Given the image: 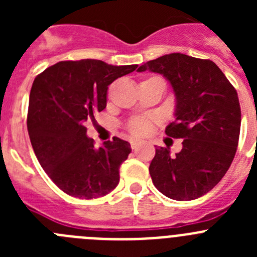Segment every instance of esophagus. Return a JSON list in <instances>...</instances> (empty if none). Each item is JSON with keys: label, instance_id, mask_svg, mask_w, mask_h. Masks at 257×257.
Listing matches in <instances>:
<instances>
[{"label": "esophagus", "instance_id": "1", "mask_svg": "<svg viewBox=\"0 0 257 257\" xmlns=\"http://www.w3.org/2000/svg\"><path fill=\"white\" fill-rule=\"evenodd\" d=\"M130 144H131V148L136 149V148H138V147H139V145H140V142H139V140L133 139V140H130Z\"/></svg>", "mask_w": 257, "mask_h": 257}]
</instances>
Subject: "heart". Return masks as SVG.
<instances>
[{
    "label": "heart",
    "mask_w": 257,
    "mask_h": 257,
    "mask_svg": "<svg viewBox=\"0 0 257 257\" xmlns=\"http://www.w3.org/2000/svg\"><path fill=\"white\" fill-rule=\"evenodd\" d=\"M127 130L134 136L148 135L152 130V121L147 117H135L128 121Z\"/></svg>",
    "instance_id": "b5f03b06"
}]
</instances>
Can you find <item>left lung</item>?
Here are the masks:
<instances>
[{"mask_svg": "<svg viewBox=\"0 0 257 257\" xmlns=\"http://www.w3.org/2000/svg\"><path fill=\"white\" fill-rule=\"evenodd\" d=\"M165 77L176 99L175 121L166 134L183 139L170 156L156 148L149 166L154 187L175 201H192L210 192L226 174L235 156L240 106L235 88L213 61L174 52L140 65Z\"/></svg>", "mask_w": 257, "mask_h": 257, "instance_id": "left-lung-1", "label": "left lung"}]
</instances>
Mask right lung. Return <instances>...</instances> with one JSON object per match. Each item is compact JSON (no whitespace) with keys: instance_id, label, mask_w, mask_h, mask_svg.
<instances>
[{"instance_id":"right-lung-1","label":"right lung","mask_w":257,"mask_h":257,"mask_svg":"<svg viewBox=\"0 0 257 257\" xmlns=\"http://www.w3.org/2000/svg\"><path fill=\"white\" fill-rule=\"evenodd\" d=\"M138 65L82 59L59 61L33 81L29 95V139L49 178L67 194L99 198L119 183V166L131 153L119 138L95 148L85 123L106 106L108 86Z\"/></svg>"}]
</instances>
